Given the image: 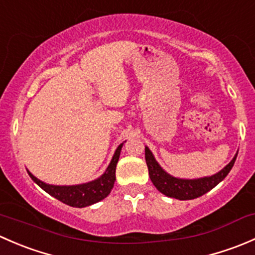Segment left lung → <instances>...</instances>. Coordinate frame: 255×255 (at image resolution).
<instances>
[{"mask_svg":"<svg viewBox=\"0 0 255 255\" xmlns=\"http://www.w3.org/2000/svg\"><path fill=\"white\" fill-rule=\"evenodd\" d=\"M236 158L232 159L230 164L226 168H223L220 173L210 177H202V179L196 180H184V179H176L169 174H166L163 169L159 166L154 159L153 154L145 146V161L148 165L149 176H150L151 182L154 186L161 192V194L166 195L169 197H174L177 200H192L196 197L202 196L206 192L210 191L211 189L220 184L228 173L232 169L233 164H235Z\"/></svg>","mask_w":255,"mask_h":255,"instance_id":"8db88e82","label":"left lung"}]
</instances>
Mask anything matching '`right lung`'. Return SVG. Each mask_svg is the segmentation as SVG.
Segmentation results:
<instances>
[{"label":"right lung","instance_id":"add662e5","mask_svg":"<svg viewBox=\"0 0 255 255\" xmlns=\"http://www.w3.org/2000/svg\"><path fill=\"white\" fill-rule=\"evenodd\" d=\"M121 149H122V144L116 149L115 155H113L111 163H110L109 168L105 171L104 175L97 180H94V181L87 182V184L76 185V186H54V185H48L38 180L29 171H28V174L35 184L39 185L45 192H48L49 195L55 197L59 201L64 202L71 207H86L101 201L105 197L109 196V194L111 192L113 185H115L116 165H117L118 159H120Z\"/></svg>","mask_w":255,"mask_h":255}]
</instances>
